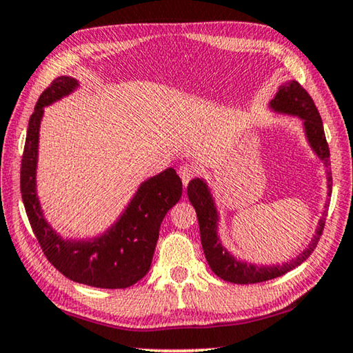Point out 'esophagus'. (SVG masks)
<instances>
[{
	"instance_id": "34e87169",
	"label": "esophagus",
	"mask_w": 353,
	"mask_h": 353,
	"mask_svg": "<svg viewBox=\"0 0 353 353\" xmlns=\"http://www.w3.org/2000/svg\"><path fill=\"white\" fill-rule=\"evenodd\" d=\"M179 176H181V179H182L183 187H187L191 179L194 177V170L188 165H183V166H181V168H179Z\"/></svg>"
}]
</instances>
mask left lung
I'll use <instances>...</instances> for the list:
<instances>
[{
	"label": "left lung",
	"mask_w": 353,
	"mask_h": 353,
	"mask_svg": "<svg viewBox=\"0 0 353 353\" xmlns=\"http://www.w3.org/2000/svg\"><path fill=\"white\" fill-rule=\"evenodd\" d=\"M271 107L274 110L290 113V115H297L303 119V126H305V132L308 137V141L314 152L324 160L325 165H330V149H328V143L325 139L324 126H322V119L316 107L313 98L310 97L308 92L303 88L297 81H290L280 85L276 98L271 101ZM332 172H328V194L332 193ZM188 199L193 204L196 213H198L199 221V232H201V241L202 249H204L205 259L210 265L212 271L216 274L225 282L230 283H240V285H250V283H260L266 282V280L276 279L283 276L296 266L305 261L313 250L318 246V241L324 230L325 219L322 218L319 221V227L316 230L314 240L310 244L308 249L297 256L296 260H291L290 263L282 266H254L248 265V263H241L235 260L234 256L225 252V249L221 246L216 235V208H214L213 199L210 191H208L207 185L201 181V179H194L188 183ZM328 204H325L327 207ZM325 216V213H324Z\"/></svg>",
	"instance_id": "1"
}]
</instances>
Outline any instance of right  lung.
Returning a JSON list of instances; mask_svg holds the SVG:
<instances>
[{
	"label": "right lung",
	"instance_id": "obj_1",
	"mask_svg": "<svg viewBox=\"0 0 353 353\" xmlns=\"http://www.w3.org/2000/svg\"><path fill=\"white\" fill-rule=\"evenodd\" d=\"M77 85L61 76L48 85L35 104L20 170V188L29 224L45 256L59 272L77 283L119 290L139 282L151 268L160 224L182 196V181L168 168L149 179L137 191L121 219L105 235L93 241H65L48 225L35 194L39 128L43 107L68 94Z\"/></svg>",
	"mask_w": 353,
	"mask_h": 353
}]
</instances>
